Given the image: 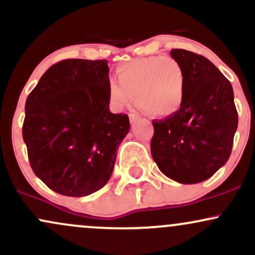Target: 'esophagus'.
Segmentation results:
<instances>
[{
	"label": "esophagus",
	"instance_id": "1",
	"mask_svg": "<svg viewBox=\"0 0 255 255\" xmlns=\"http://www.w3.org/2000/svg\"><path fill=\"white\" fill-rule=\"evenodd\" d=\"M136 120H139V115H136V114H129V121H130V124H133V122H135Z\"/></svg>",
	"mask_w": 255,
	"mask_h": 255
}]
</instances>
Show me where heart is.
<instances>
[{"label": "heart", "mask_w": 255, "mask_h": 255, "mask_svg": "<svg viewBox=\"0 0 255 255\" xmlns=\"http://www.w3.org/2000/svg\"><path fill=\"white\" fill-rule=\"evenodd\" d=\"M119 81L108 86L111 102L122 108L136 103L151 115L169 116L183 103L186 92V72L176 58L147 56L128 61L119 67Z\"/></svg>", "instance_id": "obj_1"}]
</instances>
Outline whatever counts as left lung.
<instances>
[{
  "instance_id": "8db88e82",
  "label": "left lung",
  "mask_w": 255,
  "mask_h": 255,
  "mask_svg": "<svg viewBox=\"0 0 255 255\" xmlns=\"http://www.w3.org/2000/svg\"><path fill=\"white\" fill-rule=\"evenodd\" d=\"M186 72L181 108L152 121L151 154L159 170L183 184L207 180L229 159L239 118L230 81L201 55L172 49Z\"/></svg>"
}]
</instances>
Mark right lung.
I'll return each mask as SVG.
<instances>
[{
    "mask_svg": "<svg viewBox=\"0 0 255 255\" xmlns=\"http://www.w3.org/2000/svg\"><path fill=\"white\" fill-rule=\"evenodd\" d=\"M107 60H63L39 79L25 104L22 137L32 170L49 188L86 197L107 184L129 119L109 109Z\"/></svg>",
    "mask_w": 255,
    "mask_h": 255,
    "instance_id": "right-lung-1",
    "label": "right lung"
}]
</instances>
